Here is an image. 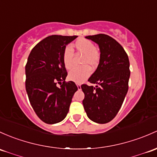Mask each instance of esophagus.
Wrapping results in <instances>:
<instances>
[{
	"label": "esophagus",
	"instance_id": "1",
	"mask_svg": "<svg viewBox=\"0 0 157 157\" xmlns=\"http://www.w3.org/2000/svg\"><path fill=\"white\" fill-rule=\"evenodd\" d=\"M77 88H78L79 90H81V85H80V83H77Z\"/></svg>",
	"mask_w": 157,
	"mask_h": 157
}]
</instances>
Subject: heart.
Here are the masks:
<instances>
[{
  "mask_svg": "<svg viewBox=\"0 0 157 157\" xmlns=\"http://www.w3.org/2000/svg\"><path fill=\"white\" fill-rule=\"evenodd\" d=\"M72 49L77 55H83L80 60V68H74L68 74V79L77 83L85 81L91 74L90 68L93 69L98 66L100 62V52L90 40L79 38L72 46ZM73 52L70 47H66L62 54V61L65 67L70 70L74 66Z\"/></svg>",
  "mask_w": 157,
  "mask_h": 157,
  "instance_id": "b5f03b06",
  "label": "heart"
}]
</instances>
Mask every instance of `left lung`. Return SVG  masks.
Returning <instances> with one entry per match:
<instances>
[{"instance_id": "8db88e82", "label": "left lung", "mask_w": 157, "mask_h": 157, "mask_svg": "<svg viewBox=\"0 0 157 157\" xmlns=\"http://www.w3.org/2000/svg\"><path fill=\"white\" fill-rule=\"evenodd\" d=\"M100 49V62L88 81L97 86L83 84V105L87 117L97 123H107L117 114L128 89L129 61L126 51L107 34L86 36Z\"/></svg>"}]
</instances>
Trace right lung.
<instances>
[{"mask_svg": "<svg viewBox=\"0 0 157 157\" xmlns=\"http://www.w3.org/2000/svg\"><path fill=\"white\" fill-rule=\"evenodd\" d=\"M77 37L49 36L32 49L28 58L26 92L36 114L47 124L59 123L65 118L77 90L73 81L65 82L67 73L62 61L66 46ZM57 83L61 85L59 87Z\"/></svg>", "mask_w": 157, "mask_h": 157, "instance_id": "obj_1", "label": "right lung"}]
</instances>
